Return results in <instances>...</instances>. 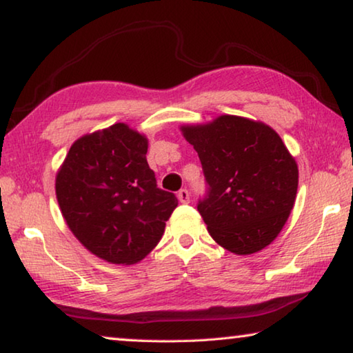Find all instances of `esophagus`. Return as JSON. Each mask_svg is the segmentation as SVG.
<instances>
[{
	"mask_svg": "<svg viewBox=\"0 0 353 353\" xmlns=\"http://www.w3.org/2000/svg\"><path fill=\"white\" fill-rule=\"evenodd\" d=\"M177 199L181 201L182 204H188V202H190V193H188V190L183 188V190L179 191V193H177Z\"/></svg>",
	"mask_w": 353,
	"mask_h": 353,
	"instance_id": "1",
	"label": "esophagus"
}]
</instances>
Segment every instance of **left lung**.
Instances as JSON below:
<instances>
[{"label":"left lung","mask_w":353,"mask_h":353,"mask_svg":"<svg viewBox=\"0 0 353 353\" xmlns=\"http://www.w3.org/2000/svg\"><path fill=\"white\" fill-rule=\"evenodd\" d=\"M181 130L208 183L207 198L198 204L208 234L235 255L270 246L294 207L299 183L297 163L280 135L236 115Z\"/></svg>","instance_id":"left-lung-1"}]
</instances>
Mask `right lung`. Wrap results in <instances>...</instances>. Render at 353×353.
<instances>
[{
	"label": "right lung",
	"mask_w": 353,
	"mask_h": 353,
	"mask_svg": "<svg viewBox=\"0 0 353 353\" xmlns=\"http://www.w3.org/2000/svg\"><path fill=\"white\" fill-rule=\"evenodd\" d=\"M148 139L126 123L85 134L56 174V198L83 248L113 265H134L162 240L177 198L157 187Z\"/></svg>",
	"instance_id": "right-lung-1"
}]
</instances>
